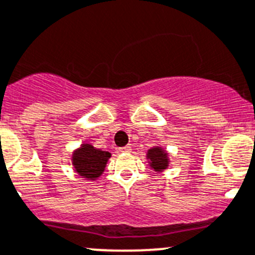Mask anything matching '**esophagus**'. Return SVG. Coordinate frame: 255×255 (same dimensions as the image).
I'll return each instance as SVG.
<instances>
[{"mask_svg":"<svg viewBox=\"0 0 255 255\" xmlns=\"http://www.w3.org/2000/svg\"><path fill=\"white\" fill-rule=\"evenodd\" d=\"M130 147L129 145H125V147H122V148H120V152H125V153H128V152H130Z\"/></svg>","mask_w":255,"mask_h":255,"instance_id":"esophagus-1","label":"esophagus"}]
</instances>
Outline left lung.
I'll return each mask as SVG.
<instances>
[{"label":"left lung","instance_id":"8db88e82","mask_svg":"<svg viewBox=\"0 0 255 255\" xmlns=\"http://www.w3.org/2000/svg\"><path fill=\"white\" fill-rule=\"evenodd\" d=\"M147 158L149 159L150 167L153 168L157 172H160V170L165 169L168 167V155L167 153L163 149H160L159 147L150 148L148 150Z\"/></svg>","mask_w":255,"mask_h":255}]
</instances>
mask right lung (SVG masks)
Returning <instances> with one entry per match:
<instances>
[{
	"label": "right lung",
	"mask_w": 255,
	"mask_h": 255,
	"mask_svg": "<svg viewBox=\"0 0 255 255\" xmlns=\"http://www.w3.org/2000/svg\"><path fill=\"white\" fill-rule=\"evenodd\" d=\"M111 153L97 149L91 144H83L73 153V165L76 172L87 179H96L105 170Z\"/></svg>",
	"instance_id": "obj_1"
}]
</instances>
